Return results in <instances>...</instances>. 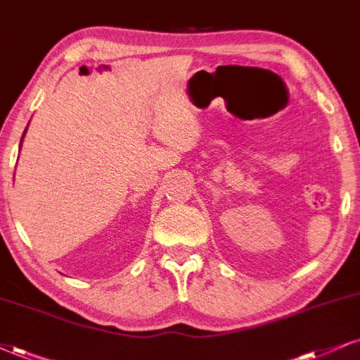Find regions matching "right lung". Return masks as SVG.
<instances>
[{
	"label": "right lung",
	"mask_w": 360,
	"mask_h": 360,
	"mask_svg": "<svg viewBox=\"0 0 360 360\" xmlns=\"http://www.w3.org/2000/svg\"><path fill=\"white\" fill-rule=\"evenodd\" d=\"M25 133H26V130H25ZM25 133H23V136H25ZM23 136H21V141H23ZM20 148H21V143H20Z\"/></svg>",
	"instance_id": "obj_1"
}]
</instances>
